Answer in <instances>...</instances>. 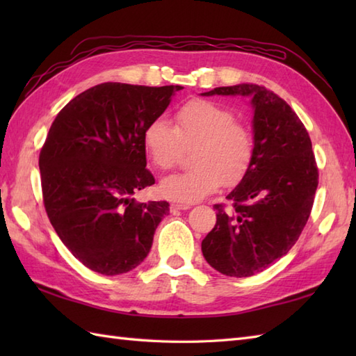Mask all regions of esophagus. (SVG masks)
Returning a JSON list of instances; mask_svg holds the SVG:
<instances>
[{
    "label": "esophagus",
    "mask_w": 356,
    "mask_h": 356,
    "mask_svg": "<svg viewBox=\"0 0 356 356\" xmlns=\"http://www.w3.org/2000/svg\"><path fill=\"white\" fill-rule=\"evenodd\" d=\"M191 205H188V203H172L171 209L172 211H180V209H190Z\"/></svg>",
    "instance_id": "obj_1"
}]
</instances>
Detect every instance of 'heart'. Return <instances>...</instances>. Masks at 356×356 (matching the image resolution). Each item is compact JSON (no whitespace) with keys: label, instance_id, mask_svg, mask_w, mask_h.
<instances>
[{"label":"heart","instance_id":"1","mask_svg":"<svg viewBox=\"0 0 356 356\" xmlns=\"http://www.w3.org/2000/svg\"><path fill=\"white\" fill-rule=\"evenodd\" d=\"M143 148L159 170H171L184 148H193V170L171 174L161 182L163 197L194 203L223 185H236L246 176L254 157V139L248 127L228 108L211 101H190L174 115V127L154 119L142 134Z\"/></svg>","mask_w":356,"mask_h":356}]
</instances>
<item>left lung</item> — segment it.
I'll use <instances>...</instances> for the list:
<instances>
[{
	"label": "left lung",
	"instance_id": "8db88e82",
	"mask_svg": "<svg viewBox=\"0 0 356 356\" xmlns=\"http://www.w3.org/2000/svg\"><path fill=\"white\" fill-rule=\"evenodd\" d=\"M245 96L254 111V157L240 184L216 205L217 222L202 241L205 260L228 277H251L291 251L311 216L318 168L295 111L255 84L217 87L202 96Z\"/></svg>",
	"mask_w": 356,
	"mask_h": 356
}]
</instances>
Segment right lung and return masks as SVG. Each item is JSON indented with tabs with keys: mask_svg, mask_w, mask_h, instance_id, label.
Instances as JSON below:
<instances>
[{
	"mask_svg": "<svg viewBox=\"0 0 356 356\" xmlns=\"http://www.w3.org/2000/svg\"><path fill=\"white\" fill-rule=\"evenodd\" d=\"M180 86L105 82L58 113L40 153L44 207L58 237L102 275H119L145 260L168 202L139 203L154 184L142 134Z\"/></svg>",
	"mask_w": 356,
	"mask_h": 356,
	"instance_id": "right-lung-1",
	"label": "right lung"
}]
</instances>
